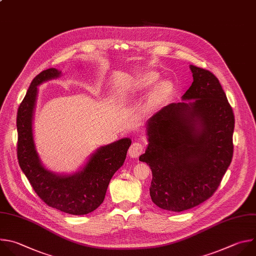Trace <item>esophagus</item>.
<instances>
[{
	"label": "esophagus",
	"instance_id": "obj_1",
	"mask_svg": "<svg viewBox=\"0 0 256 256\" xmlns=\"http://www.w3.org/2000/svg\"><path fill=\"white\" fill-rule=\"evenodd\" d=\"M142 152H143V145L140 142H134L129 147L128 154L130 158H137Z\"/></svg>",
	"mask_w": 256,
	"mask_h": 256
}]
</instances>
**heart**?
I'll return each mask as SVG.
<instances>
[{"mask_svg":"<svg viewBox=\"0 0 256 256\" xmlns=\"http://www.w3.org/2000/svg\"><path fill=\"white\" fill-rule=\"evenodd\" d=\"M158 78V74H154V72H151V74H148L145 78V84H152L153 82H156ZM135 88H139V86H135ZM172 90V84L168 82V80H164V82H160L154 88V90H153L152 92V100L153 103L156 104V103H160V102H162V100H164Z\"/></svg>","mask_w":256,"mask_h":256,"instance_id":"1","label":"heart"}]
</instances>
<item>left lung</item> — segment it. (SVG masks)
Wrapping results in <instances>:
<instances>
[{
	"instance_id": "8db88e82",
	"label": "left lung",
	"mask_w": 256,
	"mask_h": 256,
	"mask_svg": "<svg viewBox=\"0 0 256 256\" xmlns=\"http://www.w3.org/2000/svg\"><path fill=\"white\" fill-rule=\"evenodd\" d=\"M194 82L182 96L147 123L150 196L164 210L182 212L216 192L233 156L234 114L219 80L190 66ZM186 99L192 101L186 102Z\"/></svg>"
}]
</instances>
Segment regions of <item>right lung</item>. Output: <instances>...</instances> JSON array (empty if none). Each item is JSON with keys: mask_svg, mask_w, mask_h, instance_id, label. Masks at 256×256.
<instances>
[{"mask_svg": "<svg viewBox=\"0 0 256 256\" xmlns=\"http://www.w3.org/2000/svg\"><path fill=\"white\" fill-rule=\"evenodd\" d=\"M60 74L62 72L56 68H48L37 74L19 106L18 162L33 190L46 205L70 215H86L103 202L112 176L125 162L131 140L123 138L100 147L84 168L74 174H56L47 170L42 166L35 148L32 120L37 86Z\"/></svg>", "mask_w": 256, "mask_h": 256, "instance_id": "obj_1", "label": "right lung"}]
</instances>
